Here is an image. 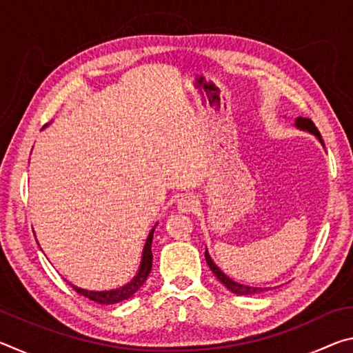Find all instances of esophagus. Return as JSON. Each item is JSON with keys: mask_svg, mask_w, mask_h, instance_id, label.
I'll return each instance as SVG.
<instances>
[{"mask_svg": "<svg viewBox=\"0 0 353 353\" xmlns=\"http://www.w3.org/2000/svg\"><path fill=\"white\" fill-rule=\"evenodd\" d=\"M198 205H199V202H198V199H196V196H193V194H183L182 198L177 201V208H179V212H182V213L193 212L198 208Z\"/></svg>", "mask_w": 353, "mask_h": 353, "instance_id": "obj_1", "label": "esophagus"}]
</instances>
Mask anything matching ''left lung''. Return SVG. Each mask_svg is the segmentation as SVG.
Returning a JSON list of instances; mask_svg holds the SVG:
<instances>
[{
  "mask_svg": "<svg viewBox=\"0 0 353 353\" xmlns=\"http://www.w3.org/2000/svg\"><path fill=\"white\" fill-rule=\"evenodd\" d=\"M296 126H297V128H301V129H303V130H308V132L314 134L316 137H318V139H319V141L322 143V145H324V141H322V137H321V134H319L318 128L314 126V123H313L312 119H310V118H302V117H299V118L296 119ZM205 260H207V265L210 266L212 272L214 274V276H216V279L219 280V282L223 283L224 286H227V290H230L232 292H235V294H240V296L255 294V292H261V291H265V290H266V288H254V286H246V285H240V283L234 282V280L227 277L225 274H224L223 271H221L216 265H214V263H213V261H212V259H210V255H208L207 250H205Z\"/></svg>",
  "mask_w": 353,
  "mask_h": 353,
  "instance_id": "obj_1",
  "label": "left lung"
}]
</instances>
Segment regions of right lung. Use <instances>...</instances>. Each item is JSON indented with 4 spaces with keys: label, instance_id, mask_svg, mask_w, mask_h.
<instances>
[{
    "label": "right lung",
    "instance_id": "1",
    "mask_svg": "<svg viewBox=\"0 0 353 353\" xmlns=\"http://www.w3.org/2000/svg\"><path fill=\"white\" fill-rule=\"evenodd\" d=\"M152 236H154V229L149 232V236L146 240L145 244V249H143V259H141V266H140V271L137 276L134 277V280L128 285H124L123 288H118V290H112V291H87V290H82V288H77V286H73V290L77 292V294H81L83 297H88L90 301H94L98 303H103V305H109V303H117V302H121V301H126L130 296H134L137 291L140 290V286L145 283V280L148 279L149 272H151V268H152Z\"/></svg>",
    "mask_w": 353,
    "mask_h": 353
}]
</instances>
